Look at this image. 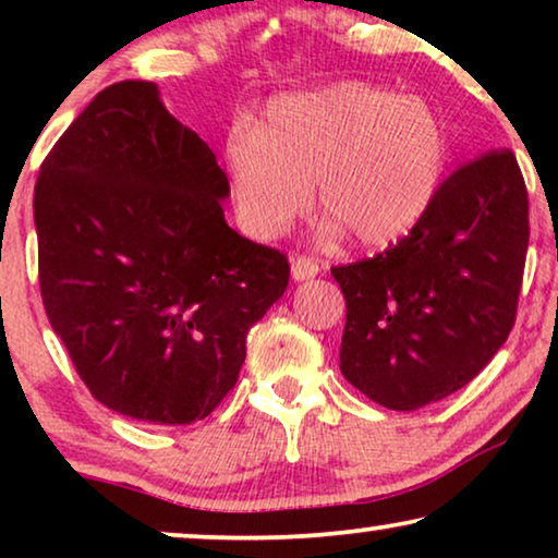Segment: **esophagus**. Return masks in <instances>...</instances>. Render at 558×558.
I'll return each mask as SVG.
<instances>
[{
  "instance_id": "esophagus-1",
  "label": "esophagus",
  "mask_w": 558,
  "mask_h": 558,
  "mask_svg": "<svg viewBox=\"0 0 558 558\" xmlns=\"http://www.w3.org/2000/svg\"><path fill=\"white\" fill-rule=\"evenodd\" d=\"M319 274V264L315 258L310 256H296L292 262V279L294 281H307V279H315Z\"/></svg>"
}]
</instances>
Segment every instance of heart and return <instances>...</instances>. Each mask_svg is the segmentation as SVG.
I'll list each match as a JSON object with an SVG mask.
<instances>
[{
  "mask_svg": "<svg viewBox=\"0 0 558 558\" xmlns=\"http://www.w3.org/2000/svg\"><path fill=\"white\" fill-rule=\"evenodd\" d=\"M445 165L437 111L365 83L274 98L256 129H233L226 142L235 216L258 241L284 233L317 182L319 208L357 243L391 246L429 213Z\"/></svg>",
  "mask_w": 558,
  "mask_h": 558,
  "instance_id": "b5f03b06",
  "label": "heart"
}]
</instances>
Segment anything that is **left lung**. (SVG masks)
Listing matches in <instances>:
<instances>
[{"label":"left lung","mask_w":558,"mask_h":558,"mask_svg":"<svg viewBox=\"0 0 558 558\" xmlns=\"http://www.w3.org/2000/svg\"><path fill=\"white\" fill-rule=\"evenodd\" d=\"M525 251L529 193L513 151L462 165L409 235L332 266L348 307L342 376L393 411L460 391L513 330Z\"/></svg>","instance_id":"obj_1"}]
</instances>
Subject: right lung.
<instances>
[{
    "mask_svg": "<svg viewBox=\"0 0 558 558\" xmlns=\"http://www.w3.org/2000/svg\"><path fill=\"white\" fill-rule=\"evenodd\" d=\"M208 144L157 83L104 88L45 157L35 185L40 294L96 401L136 422L205 418L239 380L251 325L289 262L226 223Z\"/></svg>",
    "mask_w": 558,
    "mask_h": 558,
    "instance_id": "add662e5",
    "label": "right lung"
}]
</instances>
